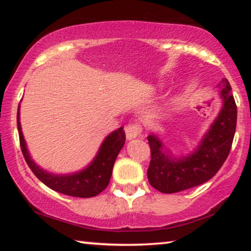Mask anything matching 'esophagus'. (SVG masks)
<instances>
[{"mask_svg":"<svg viewBox=\"0 0 251 251\" xmlns=\"http://www.w3.org/2000/svg\"><path fill=\"white\" fill-rule=\"evenodd\" d=\"M142 133V126L137 124V123H133V124H128L125 127V134L127 139H133L138 137Z\"/></svg>","mask_w":251,"mask_h":251,"instance_id":"esophagus-1","label":"esophagus"}]
</instances>
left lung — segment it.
Segmentation results:
<instances>
[{"label": "left lung", "instance_id": "obj_1", "mask_svg": "<svg viewBox=\"0 0 251 251\" xmlns=\"http://www.w3.org/2000/svg\"><path fill=\"white\" fill-rule=\"evenodd\" d=\"M223 108L203 136L197 150L181 158H173L155 135L147 137L151 147V163L147 171L150 184L164 194L186 190L214 177L231 150L237 125V106L228 79L218 85Z\"/></svg>", "mask_w": 251, "mask_h": 251}]
</instances>
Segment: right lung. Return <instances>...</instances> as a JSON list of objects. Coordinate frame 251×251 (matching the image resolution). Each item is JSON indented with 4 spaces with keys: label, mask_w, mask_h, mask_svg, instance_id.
Here are the masks:
<instances>
[{
    "label": "right lung",
    "mask_w": 251,
    "mask_h": 251,
    "mask_svg": "<svg viewBox=\"0 0 251 251\" xmlns=\"http://www.w3.org/2000/svg\"><path fill=\"white\" fill-rule=\"evenodd\" d=\"M18 129L20 145L28 167L39 179L49 188L72 197L90 198L97 196L108 186L113 166L118 152L125 144V131L123 127L109 134L100 147L94 160L88 166L72 175H54L43 171L34 163L28 154L20 123V105L18 108Z\"/></svg>",
    "instance_id": "right-lung-1"
}]
</instances>
